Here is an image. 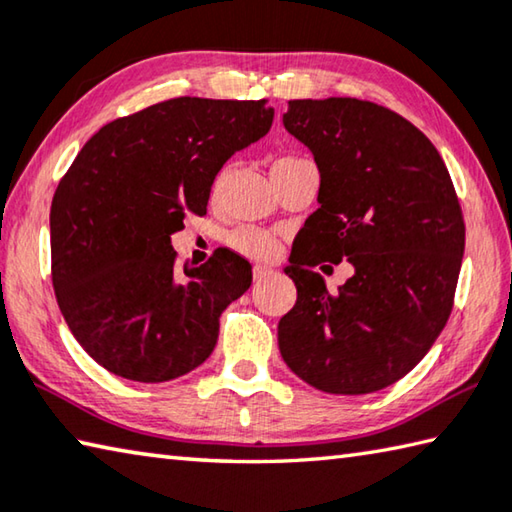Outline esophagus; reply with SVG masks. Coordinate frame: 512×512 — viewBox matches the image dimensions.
I'll list each match as a JSON object with an SVG mask.
<instances>
[{
	"mask_svg": "<svg viewBox=\"0 0 512 512\" xmlns=\"http://www.w3.org/2000/svg\"><path fill=\"white\" fill-rule=\"evenodd\" d=\"M271 275H273V268H268V266H255L253 268L255 282H262V280H266V277H271Z\"/></svg>",
	"mask_w": 512,
	"mask_h": 512,
	"instance_id": "obj_1",
	"label": "esophagus"
}]
</instances>
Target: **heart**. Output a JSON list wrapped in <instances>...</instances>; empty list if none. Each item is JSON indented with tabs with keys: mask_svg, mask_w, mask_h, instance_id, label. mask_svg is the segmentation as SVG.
<instances>
[{
	"mask_svg": "<svg viewBox=\"0 0 512 512\" xmlns=\"http://www.w3.org/2000/svg\"><path fill=\"white\" fill-rule=\"evenodd\" d=\"M295 156H282V159H277L275 163H286V161H293ZM224 181H226V170L219 172V176L215 179V185H212V192H219L224 188ZM228 246L235 250V253L250 257V259H268L275 255L277 244L275 239L268 235L266 230H259L255 226H241L237 230H232L228 235Z\"/></svg>",
	"mask_w": 512,
	"mask_h": 512,
	"instance_id": "heart-1",
	"label": "heart"
}]
</instances>
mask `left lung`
<instances>
[{
  "mask_svg": "<svg viewBox=\"0 0 512 512\" xmlns=\"http://www.w3.org/2000/svg\"><path fill=\"white\" fill-rule=\"evenodd\" d=\"M284 127L318 163L320 208L286 266L297 302L277 329L282 358L320 392H378L452 313L466 248L457 192L430 138L376 102L288 100ZM324 258L357 268L336 294L312 271Z\"/></svg>",
  "mask_w": 512,
  "mask_h": 512,
  "instance_id": "left-lung-1",
  "label": "left lung"
}]
</instances>
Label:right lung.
I'll return each mask as SVG.
<instances>
[{"label":"right lung","mask_w":512,"mask_h":512,"mask_svg":"<svg viewBox=\"0 0 512 512\" xmlns=\"http://www.w3.org/2000/svg\"><path fill=\"white\" fill-rule=\"evenodd\" d=\"M268 100L172 98L94 134L51 203V280L69 329L100 367L165 383L217 345L219 315L248 291L250 264L219 248L179 266L170 235L206 215L232 154L268 134Z\"/></svg>","instance_id":"right-lung-1"}]
</instances>
